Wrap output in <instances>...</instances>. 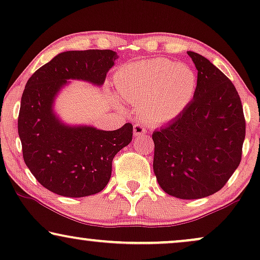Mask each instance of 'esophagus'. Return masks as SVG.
Returning a JSON list of instances; mask_svg holds the SVG:
<instances>
[{"label":"esophagus","instance_id":"1","mask_svg":"<svg viewBox=\"0 0 260 260\" xmlns=\"http://www.w3.org/2000/svg\"><path fill=\"white\" fill-rule=\"evenodd\" d=\"M147 134H148V131L144 127L143 124H140V123L135 124V125H134V135H135V136H137V137L145 136Z\"/></svg>","mask_w":260,"mask_h":260}]
</instances>
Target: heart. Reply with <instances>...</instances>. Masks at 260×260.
<instances>
[{
  "instance_id": "heart-1",
  "label": "heart",
  "mask_w": 260,
  "mask_h": 260,
  "mask_svg": "<svg viewBox=\"0 0 260 260\" xmlns=\"http://www.w3.org/2000/svg\"><path fill=\"white\" fill-rule=\"evenodd\" d=\"M115 83L120 97L141 105V116L162 124L184 111L197 91L198 79L190 67L156 59L123 66Z\"/></svg>"
}]
</instances>
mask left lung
I'll return each instance as SVG.
<instances>
[{"label": "left lung", "instance_id": "left-lung-1", "mask_svg": "<svg viewBox=\"0 0 260 260\" xmlns=\"http://www.w3.org/2000/svg\"><path fill=\"white\" fill-rule=\"evenodd\" d=\"M197 91L184 111L154 131V173L167 194L191 200L216 193L239 166L245 118L229 78L205 56L188 52Z\"/></svg>", "mask_w": 260, "mask_h": 260}]
</instances>
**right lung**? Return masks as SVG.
I'll return each instance as SVG.
<instances>
[{
  "mask_svg": "<svg viewBox=\"0 0 260 260\" xmlns=\"http://www.w3.org/2000/svg\"><path fill=\"white\" fill-rule=\"evenodd\" d=\"M118 59L110 49L62 52L28 79L21 97L17 130L23 159L35 179L67 198L97 194L109 183L112 159L133 140V125L105 131L90 125H67L53 105L67 80L102 86Z\"/></svg>",
  "mask_w": 260,
  "mask_h": 260,
  "instance_id": "right-lung-1",
  "label": "right lung"
}]
</instances>
